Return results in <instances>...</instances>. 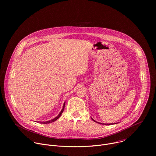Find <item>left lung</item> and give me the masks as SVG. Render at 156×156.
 <instances>
[{
  "mask_svg": "<svg viewBox=\"0 0 156 156\" xmlns=\"http://www.w3.org/2000/svg\"><path fill=\"white\" fill-rule=\"evenodd\" d=\"M92 120H93V121H94V122H97V123H100V124H102V123H99V122H96V121H95V120H94V119H92ZM112 124H113V123H108H108H107V124H105V125H112Z\"/></svg>",
  "mask_w": 156,
  "mask_h": 156,
  "instance_id": "left-lung-1",
  "label": "left lung"
}]
</instances>
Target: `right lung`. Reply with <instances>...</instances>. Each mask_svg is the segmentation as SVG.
Instances as JSON below:
<instances>
[{
    "label": "right lung",
    "mask_w": 156,
    "mask_h": 156,
    "mask_svg": "<svg viewBox=\"0 0 156 156\" xmlns=\"http://www.w3.org/2000/svg\"><path fill=\"white\" fill-rule=\"evenodd\" d=\"M65 102H64V104H63V108H62V110H61V112H60V114L55 117V118H54V119H52V120H49V121H46V122H39V123H52V122H54V121H55L56 120H57L60 117V115H62V112H63V110H64V108H65Z\"/></svg>",
    "instance_id": "right-lung-1"
}]
</instances>
